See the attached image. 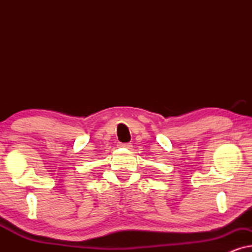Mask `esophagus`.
<instances>
[{"mask_svg": "<svg viewBox=\"0 0 252 252\" xmlns=\"http://www.w3.org/2000/svg\"><path fill=\"white\" fill-rule=\"evenodd\" d=\"M120 147L126 148V149H132V144L130 143H123V144H120Z\"/></svg>", "mask_w": 252, "mask_h": 252, "instance_id": "34e87169", "label": "esophagus"}]
</instances>
